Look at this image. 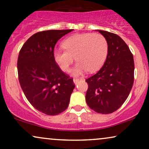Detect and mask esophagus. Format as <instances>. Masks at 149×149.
<instances>
[{"label":"esophagus","mask_w":149,"mask_h":149,"mask_svg":"<svg viewBox=\"0 0 149 149\" xmlns=\"http://www.w3.org/2000/svg\"><path fill=\"white\" fill-rule=\"evenodd\" d=\"M73 81H74V83H75V84H77V83H79V81H80V79H77V78H74V79H73Z\"/></svg>","instance_id":"esophagus-1"}]
</instances>
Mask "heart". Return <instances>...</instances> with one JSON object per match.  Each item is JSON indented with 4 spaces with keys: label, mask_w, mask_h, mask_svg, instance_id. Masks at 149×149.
I'll return each mask as SVG.
<instances>
[{
    "label": "heart",
    "mask_w": 149,
    "mask_h": 149,
    "mask_svg": "<svg viewBox=\"0 0 149 149\" xmlns=\"http://www.w3.org/2000/svg\"><path fill=\"white\" fill-rule=\"evenodd\" d=\"M62 45L64 49L54 50V60L63 71H67L75 57L77 62L72 70L75 74L100 68L109 48L107 38L100 33L74 34L65 39Z\"/></svg>",
    "instance_id": "1"
}]
</instances>
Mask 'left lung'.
Instances as JSON below:
<instances>
[{
  "label": "left lung",
  "instance_id": "obj_1",
  "mask_svg": "<svg viewBox=\"0 0 149 149\" xmlns=\"http://www.w3.org/2000/svg\"><path fill=\"white\" fill-rule=\"evenodd\" d=\"M107 38L108 54L103 66L85 79L88 84L85 100L97 113L110 114L125 102L132 88L134 62L129 47L117 34L98 30Z\"/></svg>",
  "mask_w": 149,
  "mask_h": 149
}]
</instances>
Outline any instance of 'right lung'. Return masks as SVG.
I'll return each mask as SVG.
<instances>
[{
    "instance_id": "right-lung-1",
    "label": "right lung",
    "mask_w": 149,
    "mask_h": 149,
    "mask_svg": "<svg viewBox=\"0 0 149 149\" xmlns=\"http://www.w3.org/2000/svg\"><path fill=\"white\" fill-rule=\"evenodd\" d=\"M71 30H50L30 36L19 51L17 72L24 95L34 109L56 115L68 107L75 85L54 58L56 42Z\"/></svg>"
}]
</instances>
